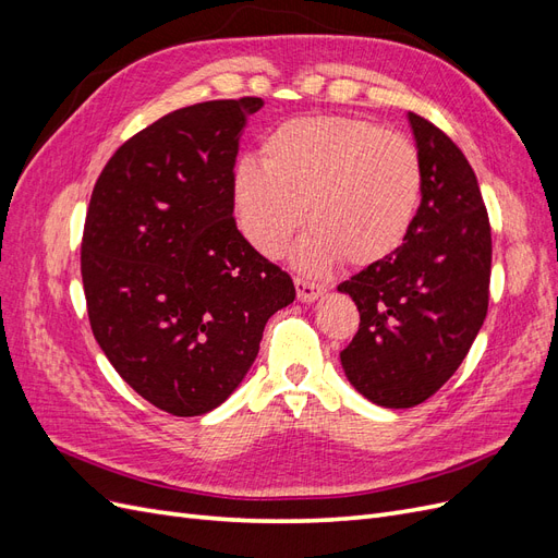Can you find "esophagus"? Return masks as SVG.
Wrapping results in <instances>:
<instances>
[{
	"label": "esophagus",
	"instance_id": "esophagus-1",
	"mask_svg": "<svg viewBox=\"0 0 558 558\" xmlns=\"http://www.w3.org/2000/svg\"><path fill=\"white\" fill-rule=\"evenodd\" d=\"M295 291H298V298H300L302 302H314L318 295H324V286L314 283V281H310V279L295 277Z\"/></svg>",
	"mask_w": 558,
	"mask_h": 558
}]
</instances>
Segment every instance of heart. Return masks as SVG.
Returning a JSON list of instances; mask_svg holds the SVG:
<instances>
[{"label":"heart","mask_w":558,"mask_h":558,"mask_svg":"<svg viewBox=\"0 0 558 558\" xmlns=\"http://www.w3.org/2000/svg\"><path fill=\"white\" fill-rule=\"evenodd\" d=\"M421 158L400 132L351 116H307L260 142V165L232 174V207L246 242L279 258L307 216L295 263L324 272L342 256L379 263L404 242L421 199Z\"/></svg>","instance_id":"b5f03b06"}]
</instances>
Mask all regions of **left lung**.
<instances>
[{
	"instance_id": "1",
	"label": "left lung",
	"mask_w": 558,
	"mask_h": 558,
	"mask_svg": "<svg viewBox=\"0 0 558 558\" xmlns=\"http://www.w3.org/2000/svg\"><path fill=\"white\" fill-rule=\"evenodd\" d=\"M421 205L404 242L337 289L361 324L340 359L349 381L381 408H414L459 369L488 312L492 223L463 150L410 111Z\"/></svg>"
}]
</instances>
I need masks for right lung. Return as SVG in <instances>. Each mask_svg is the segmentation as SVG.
<instances>
[{
    "mask_svg": "<svg viewBox=\"0 0 558 558\" xmlns=\"http://www.w3.org/2000/svg\"><path fill=\"white\" fill-rule=\"evenodd\" d=\"M260 97L211 99L118 146L83 226L90 328L134 391L174 416L218 408L258 356L267 318L295 300L289 272L232 216L244 121Z\"/></svg>",
    "mask_w": 558,
    "mask_h": 558,
    "instance_id": "obj_1",
    "label": "right lung"
}]
</instances>
